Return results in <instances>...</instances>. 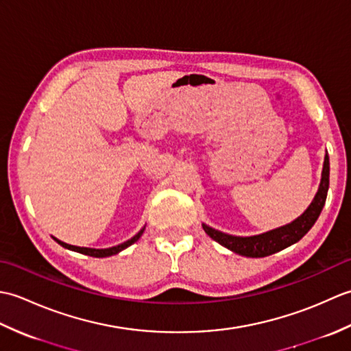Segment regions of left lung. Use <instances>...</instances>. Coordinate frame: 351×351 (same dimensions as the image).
<instances>
[{
    "label": "left lung",
    "instance_id": "8db88e82",
    "mask_svg": "<svg viewBox=\"0 0 351 351\" xmlns=\"http://www.w3.org/2000/svg\"><path fill=\"white\" fill-rule=\"evenodd\" d=\"M329 173H330V164H329V155L326 154L324 164H323V173H322V182L317 195L312 200L308 210L304 211L300 217H297L294 221L288 223L285 226H280L278 229L268 230V232L253 235V237H235L229 235L220 230H215L210 226L202 225L205 232L210 235L214 241L225 245L226 249L232 250L238 255L247 256V258H264L268 255H273L276 252H280L287 249L288 245L297 243L308 234V230L314 226L319 213H322L323 206L326 204L327 190H329Z\"/></svg>",
    "mask_w": 351,
    "mask_h": 351
}]
</instances>
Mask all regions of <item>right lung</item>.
Segmentation results:
<instances>
[{"label": "right lung", "instance_id": "right-lung-1", "mask_svg": "<svg viewBox=\"0 0 351 351\" xmlns=\"http://www.w3.org/2000/svg\"><path fill=\"white\" fill-rule=\"evenodd\" d=\"M143 230H145V228L140 230L138 234H136L134 235L131 240H128V241H125V243H122V244H117V245H114V247H108V249H90V247H78V245H71V244H66V243H63V241H60V240H57V238H54V240L60 244V245H63L64 249H69V250H73V252H78V253H83V255H87V256H93V258H107V256H111V255H116V253H119V252H122L123 249H126V247H130L131 244H134L136 243L138 238L141 237V234H143Z\"/></svg>", "mask_w": 351, "mask_h": 351}]
</instances>
